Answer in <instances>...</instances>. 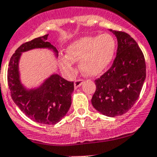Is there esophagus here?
I'll return each instance as SVG.
<instances>
[{
  "mask_svg": "<svg viewBox=\"0 0 157 157\" xmlns=\"http://www.w3.org/2000/svg\"><path fill=\"white\" fill-rule=\"evenodd\" d=\"M83 83V80H82V79H77V80H76L75 81H74V86H75V88L79 87V86H81Z\"/></svg>",
  "mask_w": 157,
  "mask_h": 157,
  "instance_id": "obj_1",
  "label": "esophagus"
}]
</instances>
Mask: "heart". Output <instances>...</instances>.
<instances>
[{
    "label": "heart",
    "instance_id": "heart-1",
    "mask_svg": "<svg viewBox=\"0 0 157 157\" xmlns=\"http://www.w3.org/2000/svg\"><path fill=\"white\" fill-rule=\"evenodd\" d=\"M116 40L109 33L87 36L73 42L60 58V67L66 74L74 73V62L80 61V69L86 76H97L106 69L113 58Z\"/></svg>",
    "mask_w": 157,
    "mask_h": 157
}]
</instances>
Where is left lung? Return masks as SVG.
<instances>
[{"mask_svg":"<svg viewBox=\"0 0 157 157\" xmlns=\"http://www.w3.org/2000/svg\"><path fill=\"white\" fill-rule=\"evenodd\" d=\"M117 38L112 66L95 80L91 103L102 114L114 117L126 113L139 97L146 78L144 55L136 40L124 31L110 30Z\"/></svg>","mask_w":157,"mask_h":157,"instance_id":"obj_1","label":"left lung"}]
</instances>
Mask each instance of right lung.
<instances>
[{"label": "right lung", "instance_id": "right-lung-1", "mask_svg": "<svg viewBox=\"0 0 157 157\" xmlns=\"http://www.w3.org/2000/svg\"><path fill=\"white\" fill-rule=\"evenodd\" d=\"M48 34L21 44L10 57L7 70V83L15 104L32 121L39 124H55L66 115L71 105L74 82L67 81L58 74H53L40 87L27 90L20 80L19 60L21 53L34 48L57 50L47 41Z\"/></svg>", "mask_w": 157, "mask_h": 157}]
</instances>
